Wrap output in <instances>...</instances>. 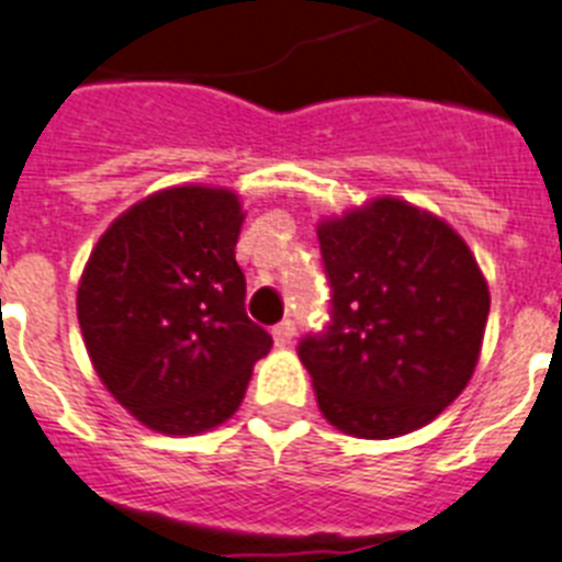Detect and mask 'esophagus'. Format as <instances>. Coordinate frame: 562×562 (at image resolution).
<instances>
[{"mask_svg": "<svg viewBox=\"0 0 562 562\" xmlns=\"http://www.w3.org/2000/svg\"><path fill=\"white\" fill-rule=\"evenodd\" d=\"M293 336H295L293 318H284V322H278V325L272 327V339H276V345H290L293 342Z\"/></svg>", "mask_w": 562, "mask_h": 562, "instance_id": "1", "label": "esophagus"}]
</instances>
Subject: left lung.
I'll return each mask as SVG.
<instances>
[{
	"mask_svg": "<svg viewBox=\"0 0 562 562\" xmlns=\"http://www.w3.org/2000/svg\"><path fill=\"white\" fill-rule=\"evenodd\" d=\"M330 318L299 342L322 415L397 438L450 406L482 351L491 293L443 220L383 196L318 226Z\"/></svg>",
	"mask_w": 562,
	"mask_h": 562,
	"instance_id": "8db88e82",
	"label": "left lung"
}]
</instances>
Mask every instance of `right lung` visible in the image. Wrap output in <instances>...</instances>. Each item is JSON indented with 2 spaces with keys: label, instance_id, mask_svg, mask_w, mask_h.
I'll list each match as a JSON object with an SVG mask.
<instances>
[{
  "label": "right lung",
  "instance_id": "obj_1",
  "mask_svg": "<svg viewBox=\"0 0 562 562\" xmlns=\"http://www.w3.org/2000/svg\"><path fill=\"white\" fill-rule=\"evenodd\" d=\"M232 191L168 188L112 223L78 286V322L112 397L156 432L235 415L272 336L246 316Z\"/></svg>",
  "mask_w": 562,
  "mask_h": 562
}]
</instances>
